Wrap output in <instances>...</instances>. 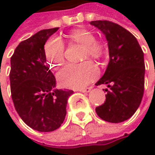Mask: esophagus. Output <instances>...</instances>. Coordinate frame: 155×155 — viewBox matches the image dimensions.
Listing matches in <instances>:
<instances>
[{
  "instance_id": "obj_1",
  "label": "esophagus",
  "mask_w": 155,
  "mask_h": 155,
  "mask_svg": "<svg viewBox=\"0 0 155 155\" xmlns=\"http://www.w3.org/2000/svg\"><path fill=\"white\" fill-rule=\"evenodd\" d=\"M91 90V88H86V89H82V90H79L78 91L82 92V93H89Z\"/></svg>"
}]
</instances>
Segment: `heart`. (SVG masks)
<instances>
[{
  "mask_svg": "<svg viewBox=\"0 0 155 155\" xmlns=\"http://www.w3.org/2000/svg\"><path fill=\"white\" fill-rule=\"evenodd\" d=\"M68 40L83 46L82 61L89 57L100 60L105 54V44L95 40L94 34L85 29H77L67 35ZM44 54L48 65L57 70L65 62L64 44L60 38L53 37L44 45ZM99 70L91 61H85L81 64L67 65L58 73V81L62 87L69 89H81L88 85L97 78Z\"/></svg>",
  "mask_w": 155,
  "mask_h": 155,
  "instance_id": "1",
  "label": "heart"
}]
</instances>
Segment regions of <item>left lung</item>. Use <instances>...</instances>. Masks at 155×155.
Listing matches in <instances>:
<instances>
[{
  "label": "left lung",
  "instance_id": "obj_1",
  "mask_svg": "<svg viewBox=\"0 0 155 155\" xmlns=\"http://www.w3.org/2000/svg\"><path fill=\"white\" fill-rule=\"evenodd\" d=\"M106 36L109 62L104 75L95 84H107L109 90L103 104L95 108L101 119L110 123H121L137 110L144 91V54L135 36L113 22H90Z\"/></svg>",
  "mask_w": 155,
  "mask_h": 155
}]
</instances>
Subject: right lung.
I'll return each instance as SVG.
<instances>
[{
	"label": "right lung",
	"instance_id": "right-lung-1",
	"mask_svg": "<svg viewBox=\"0 0 155 155\" xmlns=\"http://www.w3.org/2000/svg\"><path fill=\"white\" fill-rule=\"evenodd\" d=\"M59 28L40 31L15 48L11 57L10 85L15 109L33 130H57L66 115L67 100L73 91L57 90L55 78L44 54L47 40Z\"/></svg>",
	"mask_w": 155,
	"mask_h": 155
}]
</instances>
